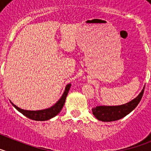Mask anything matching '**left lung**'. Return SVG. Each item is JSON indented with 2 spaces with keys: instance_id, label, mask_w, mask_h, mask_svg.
I'll use <instances>...</instances> for the list:
<instances>
[{
  "instance_id": "left-lung-1",
  "label": "left lung",
  "mask_w": 151,
  "mask_h": 151,
  "mask_svg": "<svg viewBox=\"0 0 151 151\" xmlns=\"http://www.w3.org/2000/svg\"><path fill=\"white\" fill-rule=\"evenodd\" d=\"M144 91H145V87L141 93L138 94V97L125 104L113 106H96V107L92 108V113L98 120L103 121V122H112V121L120 119L128 115L138 106L142 98Z\"/></svg>"
}]
</instances>
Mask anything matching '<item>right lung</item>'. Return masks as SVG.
I'll use <instances>...</instances> for the list:
<instances>
[{
	"label": "right lung",
	"mask_w": 151,
	"mask_h": 151,
	"mask_svg": "<svg viewBox=\"0 0 151 151\" xmlns=\"http://www.w3.org/2000/svg\"><path fill=\"white\" fill-rule=\"evenodd\" d=\"M70 87H71V84H69V85H66L65 91H64L63 94L62 95L60 99L57 101L54 106H51L50 108H48V109H45V110H37V111H31V110H22V109H20L18 106L13 104L12 102L11 104L17 110H19L24 116H26V117L31 119H33V120L36 121L48 120L50 119L53 118L55 116H57L60 112V110H62L63 106L64 105V103H65V101H66L68 92H69V89H70Z\"/></svg>",
	"instance_id": "add662e5"
}]
</instances>
